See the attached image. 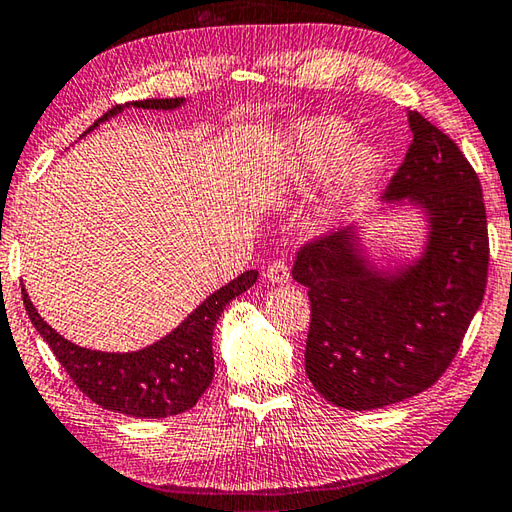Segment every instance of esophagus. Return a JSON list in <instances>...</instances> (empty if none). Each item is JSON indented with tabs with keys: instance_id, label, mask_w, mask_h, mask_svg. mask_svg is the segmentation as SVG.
Wrapping results in <instances>:
<instances>
[{
	"instance_id": "34e87169",
	"label": "esophagus",
	"mask_w": 512,
	"mask_h": 512,
	"mask_svg": "<svg viewBox=\"0 0 512 512\" xmlns=\"http://www.w3.org/2000/svg\"><path fill=\"white\" fill-rule=\"evenodd\" d=\"M266 277L270 284H288L290 282V268L284 259H275L273 264L266 268Z\"/></svg>"
}]
</instances>
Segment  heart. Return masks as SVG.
Listing matches in <instances>:
<instances>
[{
	"label": "heart",
	"mask_w": 512,
	"mask_h": 512,
	"mask_svg": "<svg viewBox=\"0 0 512 512\" xmlns=\"http://www.w3.org/2000/svg\"><path fill=\"white\" fill-rule=\"evenodd\" d=\"M353 139V128L337 117H315L299 124L290 144V182L308 186L333 173L337 199L362 193L377 177L382 159L370 146L353 144Z\"/></svg>",
	"instance_id": "obj_1"
}]
</instances>
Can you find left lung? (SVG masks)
Wrapping results in <instances>:
<instances>
[{"label": "left lung", "mask_w": 512, "mask_h": 512, "mask_svg": "<svg viewBox=\"0 0 512 512\" xmlns=\"http://www.w3.org/2000/svg\"><path fill=\"white\" fill-rule=\"evenodd\" d=\"M413 144L384 202L428 213L422 257L395 273L370 266L355 226L308 242L293 277L308 288L306 375L330 404L373 410L433 386L484 299L488 226L479 177L459 146L413 110Z\"/></svg>", "instance_id": "8db88e82"}]
</instances>
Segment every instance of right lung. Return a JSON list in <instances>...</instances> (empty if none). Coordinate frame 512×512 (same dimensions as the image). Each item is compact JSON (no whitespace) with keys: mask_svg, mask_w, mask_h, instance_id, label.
<instances>
[{"mask_svg":"<svg viewBox=\"0 0 512 512\" xmlns=\"http://www.w3.org/2000/svg\"><path fill=\"white\" fill-rule=\"evenodd\" d=\"M182 104L184 97L144 99V102H130L126 106L173 110ZM126 106L119 104L110 108L86 133L106 122L108 117L122 113ZM255 282L257 270H246L233 282L206 297L173 333L159 339L153 346L135 350V353H99V350L70 344L39 317L24 288L22 295L30 322L46 339V344L73 379V384L88 399H93L95 404L106 410H113V413L162 419L193 408L213 382V330L217 319L222 317L228 302L246 293Z\"/></svg>","mask_w":512,"mask_h":512,"instance_id":"obj_1","label":"right lung"}]
</instances>
